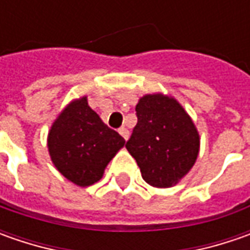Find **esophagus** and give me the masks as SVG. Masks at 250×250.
<instances>
[{"instance_id":"1","label":"esophagus","mask_w":250,"mask_h":250,"mask_svg":"<svg viewBox=\"0 0 250 250\" xmlns=\"http://www.w3.org/2000/svg\"><path fill=\"white\" fill-rule=\"evenodd\" d=\"M120 135L124 138L125 140L129 139V130H128V128H125V126H122L120 129Z\"/></svg>"}]
</instances>
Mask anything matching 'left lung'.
I'll list each match as a JSON object with an SVG mask.
<instances>
[{
  "mask_svg": "<svg viewBox=\"0 0 250 250\" xmlns=\"http://www.w3.org/2000/svg\"><path fill=\"white\" fill-rule=\"evenodd\" d=\"M138 124L126 149L136 160L142 178L154 188L177 185L196 163L200 136L177 99L153 93L136 104Z\"/></svg>",
  "mask_w": 250,
  "mask_h": 250,
  "instance_id": "8db88e82",
  "label": "left lung"
}]
</instances>
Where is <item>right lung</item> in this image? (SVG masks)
<instances>
[{
    "mask_svg": "<svg viewBox=\"0 0 250 250\" xmlns=\"http://www.w3.org/2000/svg\"><path fill=\"white\" fill-rule=\"evenodd\" d=\"M124 146L125 139L91 110L86 96L63 107L47 136L54 167L82 188L100 181L108 163Z\"/></svg>",
    "mask_w": 250,
    "mask_h": 250,
    "instance_id": "1",
    "label": "right lung"
}]
</instances>
